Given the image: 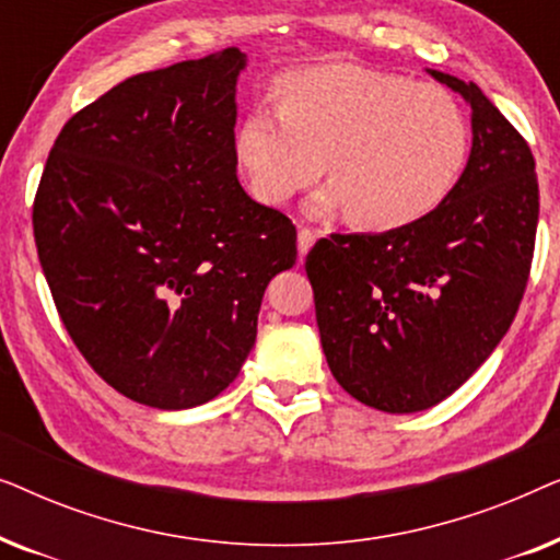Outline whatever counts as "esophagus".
<instances>
[{"instance_id":"34e87169","label":"esophagus","mask_w":560,"mask_h":560,"mask_svg":"<svg viewBox=\"0 0 560 560\" xmlns=\"http://www.w3.org/2000/svg\"><path fill=\"white\" fill-rule=\"evenodd\" d=\"M313 242H316V232H313V229H301V232H298V255H308Z\"/></svg>"}]
</instances>
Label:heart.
Wrapping results in <instances>:
<instances>
[{
	"mask_svg": "<svg viewBox=\"0 0 560 560\" xmlns=\"http://www.w3.org/2000/svg\"><path fill=\"white\" fill-rule=\"evenodd\" d=\"M278 112L255 109L234 135V158L257 201L282 206L331 183L313 217L349 211L370 232H400L431 219L456 194L471 132L454 94L425 81L351 63L282 75Z\"/></svg>",
	"mask_w": 560,
	"mask_h": 560,
	"instance_id": "1",
	"label": "heart"
}]
</instances>
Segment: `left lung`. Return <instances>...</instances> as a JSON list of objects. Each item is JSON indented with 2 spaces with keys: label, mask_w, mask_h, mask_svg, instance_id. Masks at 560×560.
I'll return each mask as SVG.
<instances>
[{
  "label": "left lung",
  "mask_w": 560,
  "mask_h": 560,
  "mask_svg": "<svg viewBox=\"0 0 560 560\" xmlns=\"http://www.w3.org/2000/svg\"><path fill=\"white\" fill-rule=\"evenodd\" d=\"M471 106L456 194L410 229L331 234L305 257L336 382L382 412L456 393L497 349L530 275L538 178L527 142L477 83L431 71Z\"/></svg>",
  "instance_id": "left-lung-1"
}]
</instances>
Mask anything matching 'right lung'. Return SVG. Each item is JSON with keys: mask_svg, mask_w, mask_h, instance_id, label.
Returning a JSON list of instances; mask_svg holds the SVG:
<instances>
[{"mask_svg": "<svg viewBox=\"0 0 560 560\" xmlns=\"http://www.w3.org/2000/svg\"><path fill=\"white\" fill-rule=\"evenodd\" d=\"M240 48L121 81L60 129L33 206L63 326L102 380L158 410L240 374L295 226L236 178Z\"/></svg>", "mask_w": 560, "mask_h": 560, "instance_id": "1", "label": "right lung"}]
</instances>
